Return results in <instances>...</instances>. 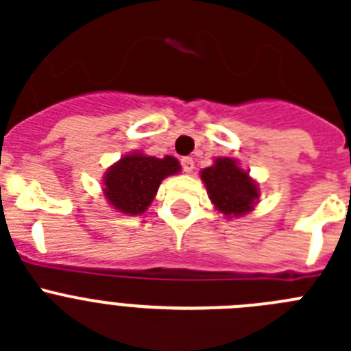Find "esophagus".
I'll list each match as a JSON object with an SVG mask.
<instances>
[{
    "mask_svg": "<svg viewBox=\"0 0 351 351\" xmlns=\"http://www.w3.org/2000/svg\"><path fill=\"white\" fill-rule=\"evenodd\" d=\"M181 165H182V170H184L186 173L193 172V169H195V161H193V158H190V156L182 158V160H181Z\"/></svg>",
    "mask_w": 351,
    "mask_h": 351,
    "instance_id": "1",
    "label": "esophagus"
}]
</instances>
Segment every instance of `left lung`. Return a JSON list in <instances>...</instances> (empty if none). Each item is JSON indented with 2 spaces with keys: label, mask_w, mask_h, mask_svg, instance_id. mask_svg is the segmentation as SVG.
Segmentation results:
<instances>
[{
  "label": "left lung",
  "mask_w": 351,
  "mask_h": 351,
  "mask_svg": "<svg viewBox=\"0 0 351 351\" xmlns=\"http://www.w3.org/2000/svg\"><path fill=\"white\" fill-rule=\"evenodd\" d=\"M210 202L226 218L244 216L258 200V184L232 158H216L213 167L200 173Z\"/></svg>",
  "instance_id": "1"
}]
</instances>
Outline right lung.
<instances>
[{"label":"right lung","instance_id":"obj_1","mask_svg":"<svg viewBox=\"0 0 351 351\" xmlns=\"http://www.w3.org/2000/svg\"><path fill=\"white\" fill-rule=\"evenodd\" d=\"M181 170L173 156L154 158L142 153L126 154L107 170L104 195L123 214L137 216L147 210L161 181Z\"/></svg>","mask_w":351,"mask_h":351}]
</instances>
